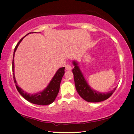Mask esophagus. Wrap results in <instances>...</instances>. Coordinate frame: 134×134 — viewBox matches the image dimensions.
<instances>
[{"instance_id":"esophagus-1","label":"esophagus","mask_w":134,"mask_h":134,"mask_svg":"<svg viewBox=\"0 0 134 134\" xmlns=\"http://www.w3.org/2000/svg\"><path fill=\"white\" fill-rule=\"evenodd\" d=\"M65 69H66L67 70H71V66L70 65L67 64V65H66V66H65Z\"/></svg>"}]
</instances>
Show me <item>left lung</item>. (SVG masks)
I'll list each match as a JSON object with an SVG mask.
<instances>
[{
    "mask_svg": "<svg viewBox=\"0 0 134 134\" xmlns=\"http://www.w3.org/2000/svg\"><path fill=\"white\" fill-rule=\"evenodd\" d=\"M75 67L72 71L75 80L76 90L80 96L88 102H99L108 99L114 92L117 87L107 93H101L94 90L87 82L84 76L80 69L77 62L73 60L72 62Z\"/></svg>",
    "mask_w": 134,
    "mask_h": 134,
    "instance_id": "1",
    "label": "left lung"
}]
</instances>
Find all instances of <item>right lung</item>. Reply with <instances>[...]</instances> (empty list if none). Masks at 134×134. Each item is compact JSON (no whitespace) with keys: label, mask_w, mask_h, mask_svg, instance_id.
<instances>
[{"label":"right lung","mask_w":134,"mask_h":134,"mask_svg":"<svg viewBox=\"0 0 134 134\" xmlns=\"http://www.w3.org/2000/svg\"><path fill=\"white\" fill-rule=\"evenodd\" d=\"M31 33L27 34L26 35ZM24 37L22 38L19 41L17 44L16 45L13 54V74L14 81L15 87L17 88V90L18 91H19V93L21 95V96L23 97L26 100H27V101H29V102L34 103V104L39 105H50L55 101L56 97H57L58 94L61 79L63 78L64 74L65 73V67L59 68V69L58 70L57 72L55 73V75L53 76L52 79H51V81H50L49 84L47 85V86L43 90L34 94L28 93L23 90V89L21 88L18 85L17 81H16L15 79L14 74V55L16 50H17V47L19 46L20 43H21V41L23 40Z\"/></svg>","instance_id":"1"}]
</instances>
